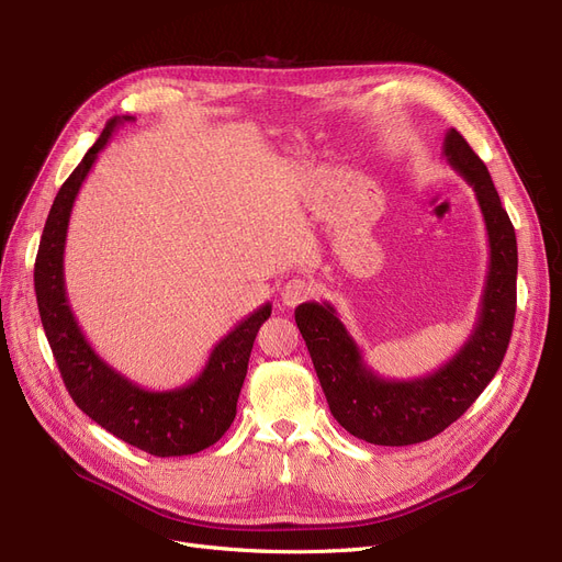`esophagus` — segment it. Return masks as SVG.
<instances>
[{"instance_id": "34e87169", "label": "esophagus", "mask_w": 562, "mask_h": 562, "mask_svg": "<svg viewBox=\"0 0 562 562\" xmlns=\"http://www.w3.org/2000/svg\"><path fill=\"white\" fill-rule=\"evenodd\" d=\"M312 296H314V284L305 278H291L282 286V305L286 307H296Z\"/></svg>"}]
</instances>
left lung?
Returning <instances> with one entry per match:
<instances>
[{
  "mask_svg": "<svg viewBox=\"0 0 562 562\" xmlns=\"http://www.w3.org/2000/svg\"><path fill=\"white\" fill-rule=\"evenodd\" d=\"M441 157L474 189L483 212L490 266L479 321L464 346L437 371L415 380H385L367 362L330 303L296 307L333 417L350 435L378 447L419 445L460 419L490 385L508 350L517 307V239L487 166L458 130H449Z\"/></svg>",
  "mask_w": 562,
  "mask_h": 562,
  "instance_id": "1",
  "label": "left lung"
}]
</instances>
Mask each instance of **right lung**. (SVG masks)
<instances>
[{
    "label": "right lung",
    "instance_id": "1",
    "mask_svg": "<svg viewBox=\"0 0 562 562\" xmlns=\"http://www.w3.org/2000/svg\"><path fill=\"white\" fill-rule=\"evenodd\" d=\"M127 121L134 117H111L95 145L58 189L36 255V301L66 390L83 415L150 456H193L216 445L232 426L250 350L261 323L271 316V303L255 310L214 346L195 380L166 392L138 387L136 382L109 367L86 341L66 293L64 252L68 223L86 175L91 172L115 127Z\"/></svg>",
    "mask_w": 562,
    "mask_h": 562
}]
</instances>
